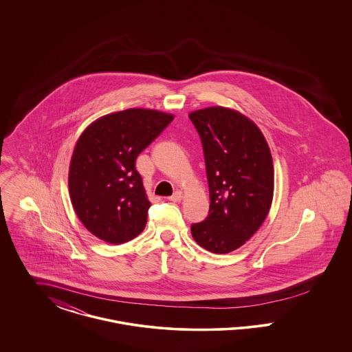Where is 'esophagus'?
<instances>
[{"instance_id":"1","label":"esophagus","mask_w":352,"mask_h":352,"mask_svg":"<svg viewBox=\"0 0 352 352\" xmlns=\"http://www.w3.org/2000/svg\"><path fill=\"white\" fill-rule=\"evenodd\" d=\"M182 198H184V194H182V191H175L171 197H168V201H182Z\"/></svg>"}]
</instances>
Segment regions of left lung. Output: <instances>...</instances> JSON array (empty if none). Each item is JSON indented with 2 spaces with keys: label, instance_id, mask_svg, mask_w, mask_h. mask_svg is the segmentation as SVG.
Segmentation results:
<instances>
[{
  "label": "left lung",
  "instance_id": "1",
  "mask_svg": "<svg viewBox=\"0 0 352 352\" xmlns=\"http://www.w3.org/2000/svg\"><path fill=\"white\" fill-rule=\"evenodd\" d=\"M201 135L210 215L191 226L201 248L224 254L240 248L267 219L274 191L268 142L251 118L226 107L188 115Z\"/></svg>",
  "mask_w": 352,
  "mask_h": 352
}]
</instances>
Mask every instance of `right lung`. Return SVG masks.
I'll use <instances>...</instances> for the list:
<instances>
[{
  "instance_id": "1",
  "label": "right lung",
  "mask_w": 352,
  "mask_h": 352,
  "mask_svg": "<svg viewBox=\"0 0 352 352\" xmlns=\"http://www.w3.org/2000/svg\"><path fill=\"white\" fill-rule=\"evenodd\" d=\"M173 115L129 108L91 122L76 141L68 170L72 207L84 227L109 244H122L146 226L148 199L135 160Z\"/></svg>"
}]
</instances>
